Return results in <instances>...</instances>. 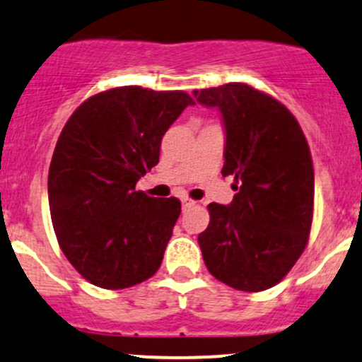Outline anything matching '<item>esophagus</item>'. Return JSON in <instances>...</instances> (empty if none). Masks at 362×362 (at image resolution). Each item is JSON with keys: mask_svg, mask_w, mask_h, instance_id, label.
Listing matches in <instances>:
<instances>
[{"mask_svg": "<svg viewBox=\"0 0 362 362\" xmlns=\"http://www.w3.org/2000/svg\"><path fill=\"white\" fill-rule=\"evenodd\" d=\"M192 207H195V202H193V200H189V199H185L182 200V209H192Z\"/></svg>", "mask_w": 362, "mask_h": 362, "instance_id": "obj_1", "label": "esophagus"}]
</instances>
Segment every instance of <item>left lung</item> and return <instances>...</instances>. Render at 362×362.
Masks as SVG:
<instances>
[{
    "instance_id": "1",
    "label": "left lung",
    "mask_w": 362,
    "mask_h": 362,
    "mask_svg": "<svg viewBox=\"0 0 362 362\" xmlns=\"http://www.w3.org/2000/svg\"><path fill=\"white\" fill-rule=\"evenodd\" d=\"M218 107L225 127L223 176H233L228 206L209 204L199 235L204 263L238 291H264L286 277L308 242L314 165L300 124L277 99L245 83L193 90Z\"/></svg>"
}]
</instances>
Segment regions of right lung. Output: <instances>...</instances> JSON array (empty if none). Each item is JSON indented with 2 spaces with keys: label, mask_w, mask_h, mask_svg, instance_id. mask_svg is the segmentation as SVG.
Here are the masks:
<instances>
[{
  "label": "right lung",
  "mask_w": 362,
  "mask_h": 362,
  "mask_svg": "<svg viewBox=\"0 0 362 362\" xmlns=\"http://www.w3.org/2000/svg\"><path fill=\"white\" fill-rule=\"evenodd\" d=\"M192 104L181 90L118 87L85 100L62 129L48 170L52 223L66 258L94 286L125 289L160 268L181 202L136 185Z\"/></svg>",
  "instance_id": "right-lung-1"
}]
</instances>
